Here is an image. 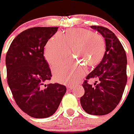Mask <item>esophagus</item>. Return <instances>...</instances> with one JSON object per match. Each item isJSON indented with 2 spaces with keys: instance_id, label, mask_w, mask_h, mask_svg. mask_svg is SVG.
<instances>
[{
  "instance_id": "obj_1",
  "label": "esophagus",
  "mask_w": 134,
  "mask_h": 134,
  "mask_svg": "<svg viewBox=\"0 0 134 134\" xmlns=\"http://www.w3.org/2000/svg\"><path fill=\"white\" fill-rule=\"evenodd\" d=\"M73 88H74V87H72L71 85H69V86H68V87H67L68 91H70V90L72 89Z\"/></svg>"
}]
</instances>
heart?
I'll return each instance as SVG.
<instances>
[{"mask_svg":"<svg viewBox=\"0 0 134 134\" xmlns=\"http://www.w3.org/2000/svg\"><path fill=\"white\" fill-rule=\"evenodd\" d=\"M70 49L80 61L62 62L52 69L55 80L64 84L76 83L87 74L86 64L93 66L101 60L105 51V42L102 36L89 30L70 29L65 34L56 33L49 40L44 56L49 64H53L68 56Z\"/></svg>","mask_w":134,"mask_h":134,"instance_id":"heart-1","label":"heart"}]
</instances>
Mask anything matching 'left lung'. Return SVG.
Segmentation results:
<instances>
[{"mask_svg": "<svg viewBox=\"0 0 134 134\" xmlns=\"http://www.w3.org/2000/svg\"><path fill=\"white\" fill-rule=\"evenodd\" d=\"M104 38L105 51L100 64L87 76L82 85L85 94L80 103L85 111L90 115H105L119 104L126 85L127 59L126 52L115 34L107 28L91 26ZM97 79L95 86L87 79Z\"/></svg>", "mask_w": 134, "mask_h": 134, "instance_id": "obj_1", "label": "left lung"}]
</instances>
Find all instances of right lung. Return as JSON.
<instances>
[{"mask_svg":"<svg viewBox=\"0 0 134 134\" xmlns=\"http://www.w3.org/2000/svg\"><path fill=\"white\" fill-rule=\"evenodd\" d=\"M58 27H34L17 36L6 57L7 79L17 105L36 119L56 112L66 92L64 85L46 82L51 71L43 57L44 47Z\"/></svg>","mask_w":134,"mask_h":134,"instance_id":"add662e5","label":"right lung"}]
</instances>
